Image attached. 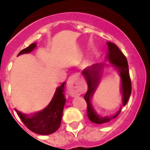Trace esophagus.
<instances>
[{
	"label": "esophagus",
	"instance_id": "obj_1",
	"mask_svg": "<svg viewBox=\"0 0 150 150\" xmlns=\"http://www.w3.org/2000/svg\"><path fill=\"white\" fill-rule=\"evenodd\" d=\"M67 89L69 94L74 97L83 93L85 88L83 85L79 83L78 78L75 75H72L67 81Z\"/></svg>",
	"mask_w": 150,
	"mask_h": 150
}]
</instances>
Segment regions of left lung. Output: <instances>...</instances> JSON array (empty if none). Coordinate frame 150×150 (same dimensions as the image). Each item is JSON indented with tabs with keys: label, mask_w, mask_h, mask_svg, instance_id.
<instances>
[{
	"label": "left lung",
	"mask_w": 150,
	"mask_h": 150,
	"mask_svg": "<svg viewBox=\"0 0 150 150\" xmlns=\"http://www.w3.org/2000/svg\"><path fill=\"white\" fill-rule=\"evenodd\" d=\"M107 43L108 46V52L106 55V59L108 60L111 63V65L117 69L121 77L122 106L124 107L127 104L131 95V92H132V85H131V80H130L129 73L128 63H127L125 55L115 43H111V42H107ZM104 66V64H93L91 67L84 69L81 72L88 85V90L84 96V99L87 104L88 117L92 122L98 124L107 123L116 117L121 112V108H122L121 107L114 115L110 116V117H107V116L102 117L96 113L92 107L91 98H92V96L100 83V78H101V71Z\"/></svg>",
	"instance_id": "1"
}]
</instances>
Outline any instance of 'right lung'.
<instances>
[{
	"label": "right lung",
	"instance_id": "1",
	"mask_svg": "<svg viewBox=\"0 0 150 150\" xmlns=\"http://www.w3.org/2000/svg\"><path fill=\"white\" fill-rule=\"evenodd\" d=\"M36 43H32L18 53V56L29 53L36 47ZM65 82L56 89L55 93L49 105L41 111L33 115H26L15 109L22 122L32 132L38 135H50L54 133L61 126L63 110L66 103L64 96Z\"/></svg>",
	"mask_w": 150,
	"mask_h": 150
}]
</instances>
